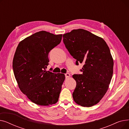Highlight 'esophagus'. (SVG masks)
Instances as JSON below:
<instances>
[{"mask_svg": "<svg viewBox=\"0 0 129 129\" xmlns=\"http://www.w3.org/2000/svg\"><path fill=\"white\" fill-rule=\"evenodd\" d=\"M65 77H70V74L69 73H66V74H65Z\"/></svg>", "mask_w": 129, "mask_h": 129, "instance_id": "obj_1", "label": "esophagus"}]
</instances>
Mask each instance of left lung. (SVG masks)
Segmentation results:
<instances>
[{"label": "left lung", "instance_id": "obj_1", "mask_svg": "<svg viewBox=\"0 0 129 129\" xmlns=\"http://www.w3.org/2000/svg\"><path fill=\"white\" fill-rule=\"evenodd\" d=\"M63 42L76 64L83 63L82 74H74L75 102L89 107L98 104L107 91L113 74V60L105 40L87 30L78 29L63 35Z\"/></svg>", "mask_w": 129, "mask_h": 129}]
</instances>
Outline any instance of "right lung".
Segmentation results:
<instances>
[{"label": "right lung", "mask_w": 129, "mask_h": 129, "mask_svg": "<svg viewBox=\"0 0 129 129\" xmlns=\"http://www.w3.org/2000/svg\"><path fill=\"white\" fill-rule=\"evenodd\" d=\"M62 35L39 31L20 42L12 67L19 88L32 102L40 106L56 104L65 75L46 71L50 51L60 43Z\"/></svg>", "instance_id": "right-lung-1"}]
</instances>
